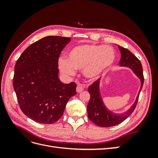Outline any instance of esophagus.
I'll use <instances>...</instances> for the list:
<instances>
[{"label": "esophagus", "instance_id": "1", "mask_svg": "<svg viewBox=\"0 0 158 158\" xmlns=\"http://www.w3.org/2000/svg\"><path fill=\"white\" fill-rule=\"evenodd\" d=\"M83 90H84V88L82 86H80V85H78V86L76 87V92H77V93L82 92Z\"/></svg>", "mask_w": 158, "mask_h": 158}]
</instances>
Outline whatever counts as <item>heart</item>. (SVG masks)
Listing matches in <instances>:
<instances>
[{
    "instance_id": "heart-1",
    "label": "heart",
    "mask_w": 158,
    "mask_h": 158,
    "mask_svg": "<svg viewBox=\"0 0 158 158\" xmlns=\"http://www.w3.org/2000/svg\"><path fill=\"white\" fill-rule=\"evenodd\" d=\"M116 59L113 47L96 44H83L72 48L67 59L60 58L59 66L61 73L67 76L74 74V70H82L85 78H98L111 66Z\"/></svg>"
}]
</instances>
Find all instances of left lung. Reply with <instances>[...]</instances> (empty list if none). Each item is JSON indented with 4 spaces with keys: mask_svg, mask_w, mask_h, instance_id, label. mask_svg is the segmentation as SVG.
<instances>
[{
    "mask_svg": "<svg viewBox=\"0 0 158 158\" xmlns=\"http://www.w3.org/2000/svg\"><path fill=\"white\" fill-rule=\"evenodd\" d=\"M118 47L121 53V58L119 64L121 66H127V67L131 68L140 79L141 86L135 102L131 107L127 111L118 114L109 111L105 106L99 93V82L101 78H99L95 80L92 85H89L88 89L90 94V99L87 106L88 116L89 120L92 121L95 125L101 127L115 126L125 121L131 115L136 106L139 94L144 84L142 66L140 60L128 49L119 45Z\"/></svg>",
    "mask_w": 158,
    "mask_h": 158,
    "instance_id": "left-lung-1",
    "label": "left lung"
}]
</instances>
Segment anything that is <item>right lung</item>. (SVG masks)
<instances>
[{
    "instance_id": "right-lung-1",
    "label": "right lung",
    "mask_w": 158,
    "mask_h": 158,
    "mask_svg": "<svg viewBox=\"0 0 158 158\" xmlns=\"http://www.w3.org/2000/svg\"><path fill=\"white\" fill-rule=\"evenodd\" d=\"M70 37L47 36L23 51L14 67L13 87L22 111L34 121L52 124L63 116L76 84L59 78L58 61Z\"/></svg>"
}]
</instances>
